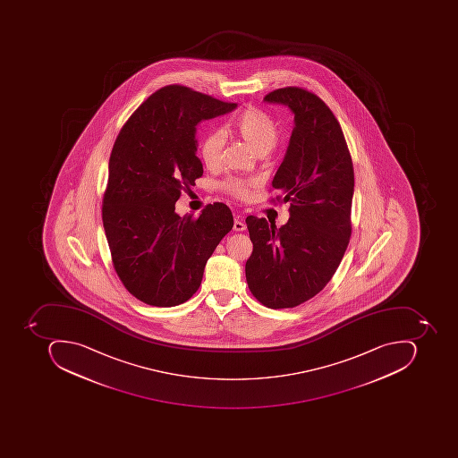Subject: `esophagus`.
Instances as JSON below:
<instances>
[{"mask_svg": "<svg viewBox=\"0 0 458 458\" xmlns=\"http://www.w3.org/2000/svg\"><path fill=\"white\" fill-rule=\"evenodd\" d=\"M233 231H245L246 230V225L243 223L242 218L238 216V217H235V220H233Z\"/></svg>", "mask_w": 458, "mask_h": 458, "instance_id": "esophagus-1", "label": "esophagus"}]
</instances>
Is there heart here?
Masks as SVG:
<instances>
[{
	"instance_id": "b5f03b06",
	"label": "heart",
	"mask_w": 458,
	"mask_h": 458,
	"mask_svg": "<svg viewBox=\"0 0 458 458\" xmlns=\"http://www.w3.org/2000/svg\"><path fill=\"white\" fill-rule=\"evenodd\" d=\"M231 131L240 136L256 154H268L278 143L279 131L268 114L259 108H248L238 117L233 118L228 123ZM225 135L220 131H208L200 141L199 154L204 164L209 168H215L220 162ZM225 189L236 197H248L249 189L253 182H245L241 179H228Z\"/></svg>"
}]
</instances>
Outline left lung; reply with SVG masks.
Masks as SVG:
<instances>
[{
  "mask_svg": "<svg viewBox=\"0 0 458 458\" xmlns=\"http://www.w3.org/2000/svg\"><path fill=\"white\" fill-rule=\"evenodd\" d=\"M294 115L284 161L272 187L289 202L276 228L246 218L253 251L246 261L251 293L268 309H293L319 293L335 276L351 236L352 159L340 123L314 93L290 87L264 98Z\"/></svg>",
  "mask_w": 458,
  "mask_h": 458,
  "instance_id": "obj_1",
  "label": "left lung"
}]
</instances>
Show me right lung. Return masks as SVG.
Listing matches in <instances>:
<instances>
[{"label": "right lung", "mask_w": 458, "mask_h": 458, "mask_svg": "<svg viewBox=\"0 0 458 458\" xmlns=\"http://www.w3.org/2000/svg\"><path fill=\"white\" fill-rule=\"evenodd\" d=\"M236 107L169 85L139 106L114 143L103 227L123 286L146 304L187 301L213 251L233 230L225 204L208 205L197 218L180 217L174 204L204 174L197 157L198 123Z\"/></svg>", "instance_id": "1"}]
</instances>
